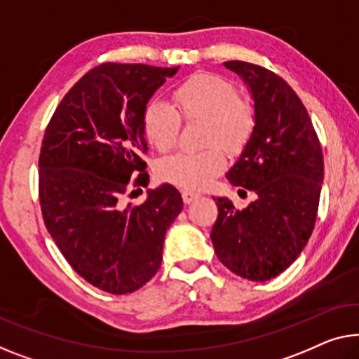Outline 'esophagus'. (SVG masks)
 <instances>
[{
    "label": "esophagus",
    "instance_id": "34e87169",
    "mask_svg": "<svg viewBox=\"0 0 359 359\" xmlns=\"http://www.w3.org/2000/svg\"><path fill=\"white\" fill-rule=\"evenodd\" d=\"M182 198H184V203L190 205V203H194L195 200L200 198V194H196V191H191V190H184L182 191Z\"/></svg>",
    "mask_w": 359,
    "mask_h": 359
}]
</instances>
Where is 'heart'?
<instances>
[{"instance_id":"heart-1","label":"heart","mask_w":359,"mask_h":359,"mask_svg":"<svg viewBox=\"0 0 359 359\" xmlns=\"http://www.w3.org/2000/svg\"><path fill=\"white\" fill-rule=\"evenodd\" d=\"M172 104L153 100L145 106L142 127L147 140L168 151L179 140L182 119L206 122L201 151H179L158 164V177L185 190H201L226 169V153H237L247 145L256 126L255 108L240 98L229 80L214 74H195L172 92Z\"/></svg>"}]
</instances>
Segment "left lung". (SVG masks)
<instances>
[{"mask_svg": "<svg viewBox=\"0 0 359 359\" xmlns=\"http://www.w3.org/2000/svg\"><path fill=\"white\" fill-rule=\"evenodd\" d=\"M224 66L248 83L256 114L253 135L227 180L255 191L256 200L237 210L229 198H217L211 240L227 269L264 282L282 274L311 237L324 179L323 148L306 108L285 80L258 64Z\"/></svg>", "mask_w": 359, "mask_h": 359, "instance_id": "left-lung-1", "label": "left lung"}]
</instances>
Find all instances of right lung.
Returning <instances> with one entry per match:
<instances>
[{"instance_id":"right-lung-1","label":"right lung","mask_w":359,"mask_h":359,"mask_svg":"<svg viewBox=\"0 0 359 359\" xmlns=\"http://www.w3.org/2000/svg\"><path fill=\"white\" fill-rule=\"evenodd\" d=\"M177 67L104 62L57 104L39 158L43 221L74 271L112 295L132 293L156 274L164 235L182 211L177 189L149 190L126 205L149 175L143 109Z\"/></svg>"}]
</instances>
